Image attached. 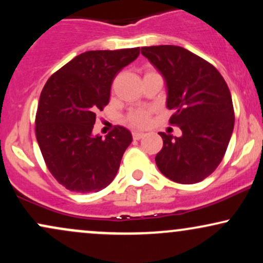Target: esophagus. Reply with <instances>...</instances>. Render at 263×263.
<instances>
[{
  "mask_svg": "<svg viewBox=\"0 0 263 263\" xmlns=\"http://www.w3.org/2000/svg\"><path fill=\"white\" fill-rule=\"evenodd\" d=\"M132 136H134L135 140H141V138L144 137V134H143V132H134Z\"/></svg>",
  "mask_w": 263,
  "mask_h": 263,
  "instance_id": "obj_1",
  "label": "esophagus"
}]
</instances>
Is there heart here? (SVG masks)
<instances>
[{
	"label": "heart",
	"mask_w": 263,
	"mask_h": 263,
	"mask_svg": "<svg viewBox=\"0 0 263 263\" xmlns=\"http://www.w3.org/2000/svg\"><path fill=\"white\" fill-rule=\"evenodd\" d=\"M127 121L135 127H144L149 122V111L147 110H134L128 114Z\"/></svg>",
	"instance_id": "1"
}]
</instances>
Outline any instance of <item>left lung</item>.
Returning <instances> with one entry per match:
<instances>
[{"label":"left lung","instance_id":"left-lung-1","mask_svg":"<svg viewBox=\"0 0 263 263\" xmlns=\"http://www.w3.org/2000/svg\"><path fill=\"white\" fill-rule=\"evenodd\" d=\"M141 53L162 74L167 87L170 122L180 137L159 132L162 149L156 164L163 176L194 184L221 162L234 131V107L228 84L210 63L177 45L143 47Z\"/></svg>","mask_w":263,"mask_h":263}]
</instances>
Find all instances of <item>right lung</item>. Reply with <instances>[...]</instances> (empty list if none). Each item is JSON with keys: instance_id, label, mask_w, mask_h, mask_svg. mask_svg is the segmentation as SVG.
Here are the masks:
<instances>
[{"instance_id": "1", "label": "right lung", "mask_w": 263, "mask_h": 263, "mask_svg": "<svg viewBox=\"0 0 263 263\" xmlns=\"http://www.w3.org/2000/svg\"><path fill=\"white\" fill-rule=\"evenodd\" d=\"M140 48L89 50L48 79L39 98L35 136L48 170L66 189L95 193L116 177L131 144L127 128L92 135L96 114L110 100L112 81L132 63Z\"/></svg>"}]
</instances>
